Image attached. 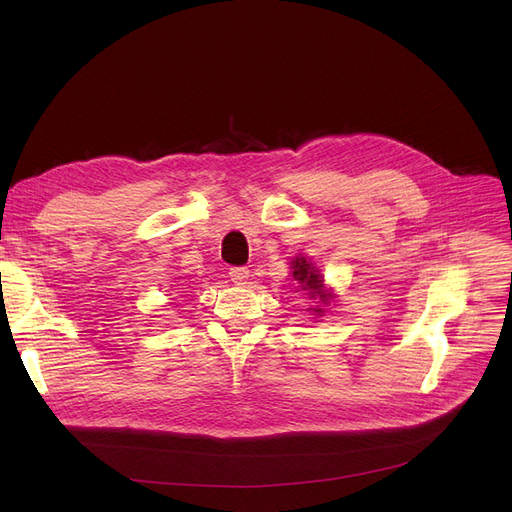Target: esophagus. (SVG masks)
Segmentation results:
<instances>
[{
	"instance_id": "1",
	"label": "esophagus",
	"mask_w": 512,
	"mask_h": 512,
	"mask_svg": "<svg viewBox=\"0 0 512 512\" xmlns=\"http://www.w3.org/2000/svg\"><path fill=\"white\" fill-rule=\"evenodd\" d=\"M230 280L234 282V284H245L247 280H249V267H245V265H236V267H230Z\"/></svg>"
}]
</instances>
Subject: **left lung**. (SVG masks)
I'll return each instance as SVG.
<instances>
[{
	"mask_svg": "<svg viewBox=\"0 0 512 512\" xmlns=\"http://www.w3.org/2000/svg\"><path fill=\"white\" fill-rule=\"evenodd\" d=\"M294 280H299L305 288L303 290H309L311 297H315V294H321V280L317 274H313V267L305 261V257L301 259H294V272H292ZM321 299H326V294H321ZM317 313H321V309H315Z\"/></svg>",
	"mask_w": 512,
	"mask_h": 512,
	"instance_id": "obj_1",
	"label": "left lung"
}]
</instances>
